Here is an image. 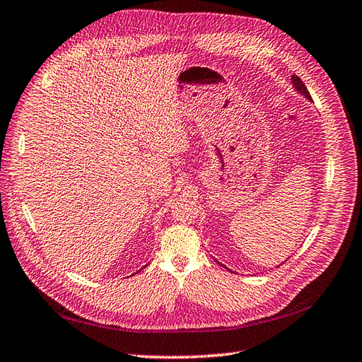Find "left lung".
I'll return each instance as SVG.
<instances>
[{
	"label": "left lung",
	"mask_w": 362,
	"mask_h": 362,
	"mask_svg": "<svg viewBox=\"0 0 362 362\" xmlns=\"http://www.w3.org/2000/svg\"><path fill=\"white\" fill-rule=\"evenodd\" d=\"M293 83H294V88H296L298 92H300V94H303L306 98L311 100V95H309V90L306 89V86H305V83H303L300 77H298V76H293Z\"/></svg>",
	"instance_id": "obj_1"
}]
</instances>
